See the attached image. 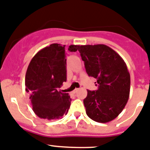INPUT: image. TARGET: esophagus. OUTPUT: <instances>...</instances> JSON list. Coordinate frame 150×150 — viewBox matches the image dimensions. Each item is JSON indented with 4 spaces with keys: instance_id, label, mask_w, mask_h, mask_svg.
<instances>
[{
    "instance_id": "obj_1",
    "label": "esophagus",
    "mask_w": 150,
    "mask_h": 150,
    "mask_svg": "<svg viewBox=\"0 0 150 150\" xmlns=\"http://www.w3.org/2000/svg\"><path fill=\"white\" fill-rule=\"evenodd\" d=\"M79 90H80V89H78V88H76V89H74V93H77V92H78V91H79Z\"/></svg>"
}]
</instances>
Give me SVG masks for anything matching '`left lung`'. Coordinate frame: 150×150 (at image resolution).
<instances>
[{
	"label": "left lung",
	"instance_id": "1",
	"mask_svg": "<svg viewBox=\"0 0 150 150\" xmlns=\"http://www.w3.org/2000/svg\"><path fill=\"white\" fill-rule=\"evenodd\" d=\"M82 60L89 76L96 78V91L87 90L83 103L86 112L99 123L112 121L128 101L130 76L122 57L105 45H79Z\"/></svg>",
	"mask_w": 150,
	"mask_h": 150
}]
</instances>
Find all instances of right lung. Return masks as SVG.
I'll list each match as a JSON object with an SVG mask.
<instances>
[{"mask_svg": "<svg viewBox=\"0 0 150 150\" xmlns=\"http://www.w3.org/2000/svg\"><path fill=\"white\" fill-rule=\"evenodd\" d=\"M79 45H70L76 52ZM65 45H50L37 52L28 66L25 77V91L33 112L40 118L56 120L67 115L71 98L68 93L58 90L67 80Z\"/></svg>", "mask_w": 150, "mask_h": 150, "instance_id": "add662e5", "label": "right lung"}]
</instances>
